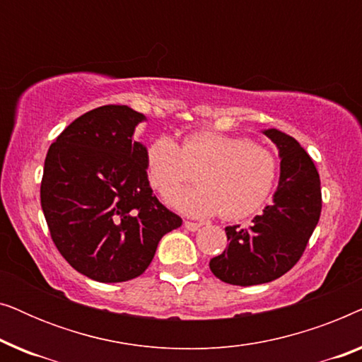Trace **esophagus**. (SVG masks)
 <instances>
[{
	"instance_id": "1",
	"label": "esophagus",
	"mask_w": 362,
	"mask_h": 362,
	"mask_svg": "<svg viewBox=\"0 0 362 362\" xmlns=\"http://www.w3.org/2000/svg\"><path fill=\"white\" fill-rule=\"evenodd\" d=\"M185 227L187 230L196 232V230L201 229V224H197V222H191V221H185Z\"/></svg>"
}]
</instances>
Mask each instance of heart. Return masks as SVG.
Returning a JSON list of instances; mask_svg holds the SVG:
<instances>
[{"mask_svg":"<svg viewBox=\"0 0 362 362\" xmlns=\"http://www.w3.org/2000/svg\"><path fill=\"white\" fill-rule=\"evenodd\" d=\"M150 182L161 194L192 179L199 170L200 186L173 190L166 202L196 217L219 214L237 221L260 209L274 191L279 161L274 151L247 138L201 130L186 135L180 145L161 135L146 150Z\"/></svg>","mask_w":362,"mask_h":362,"instance_id":"b5f03b06","label":"heart"}]
</instances>
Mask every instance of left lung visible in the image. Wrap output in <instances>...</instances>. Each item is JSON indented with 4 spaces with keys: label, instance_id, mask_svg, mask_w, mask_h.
<instances>
[{
    "label": "left lung",
    "instance_id": "obj_1",
    "mask_svg": "<svg viewBox=\"0 0 362 362\" xmlns=\"http://www.w3.org/2000/svg\"><path fill=\"white\" fill-rule=\"evenodd\" d=\"M262 133L279 150V187L249 227H226L229 245L209 267L230 285H260L286 274L300 260L321 214L320 175L308 153L276 128Z\"/></svg>",
    "mask_w": 362,
    "mask_h": 362
}]
</instances>
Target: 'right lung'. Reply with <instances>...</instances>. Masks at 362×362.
Wrapping results in <instances>:
<instances>
[{"label": "right lung", "instance_id": "right-lung-1", "mask_svg": "<svg viewBox=\"0 0 362 362\" xmlns=\"http://www.w3.org/2000/svg\"><path fill=\"white\" fill-rule=\"evenodd\" d=\"M146 117L103 105L76 118L49 146L41 206L61 255L102 284L140 276L161 237L182 224L146 175V146L133 140Z\"/></svg>", "mask_w": 362, "mask_h": 362}]
</instances>
